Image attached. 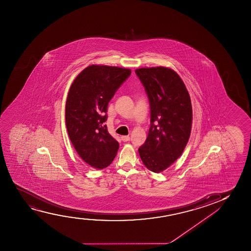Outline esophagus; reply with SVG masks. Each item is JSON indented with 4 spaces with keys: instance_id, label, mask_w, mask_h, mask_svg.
Listing matches in <instances>:
<instances>
[{
    "instance_id": "1",
    "label": "esophagus",
    "mask_w": 251,
    "mask_h": 251,
    "mask_svg": "<svg viewBox=\"0 0 251 251\" xmlns=\"http://www.w3.org/2000/svg\"><path fill=\"white\" fill-rule=\"evenodd\" d=\"M121 138H122V141H124V142L129 141V140H130V137L128 135H124V136H122Z\"/></svg>"
}]
</instances>
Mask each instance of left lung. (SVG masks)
<instances>
[{"instance_id":"left-lung-1","label":"left lung","mask_w":251,"mask_h":251,"mask_svg":"<svg viewBox=\"0 0 251 251\" xmlns=\"http://www.w3.org/2000/svg\"><path fill=\"white\" fill-rule=\"evenodd\" d=\"M135 74L148 94L151 127L139 154L151 172H161L181 156L189 141L192 105L180 76L165 67L142 68Z\"/></svg>"}]
</instances>
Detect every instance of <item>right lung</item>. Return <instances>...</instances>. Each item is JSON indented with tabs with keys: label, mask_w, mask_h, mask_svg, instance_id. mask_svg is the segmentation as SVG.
<instances>
[{
	"label": "right lung",
	"mask_w": 251,
	"mask_h": 251,
	"mask_svg": "<svg viewBox=\"0 0 251 251\" xmlns=\"http://www.w3.org/2000/svg\"><path fill=\"white\" fill-rule=\"evenodd\" d=\"M130 69L91 65L78 75L70 86L66 102V126L69 139L79 157L93 168L112 163L119 143L108 132V103Z\"/></svg>",
	"instance_id": "right-lung-1"
}]
</instances>
